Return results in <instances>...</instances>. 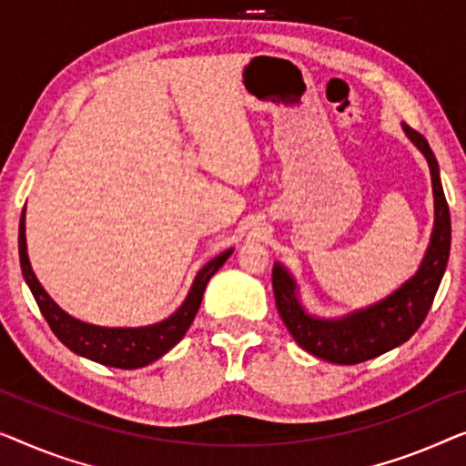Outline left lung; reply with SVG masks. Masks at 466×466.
<instances>
[{
  "label": "left lung",
  "mask_w": 466,
  "mask_h": 466,
  "mask_svg": "<svg viewBox=\"0 0 466 466\" xmlns=\"http://www.w3.org/2000/svg\"><path fill=\"white\" fill-rule=\"evenodd\" d=\"M405 135L420 149L431 168L435 196V226L418 272L410 280L376 304L361 308L339 319H319L306 312L298 298V285L279 261L272 268V289L280 319L293 339L310 355L338 365H355L380 357L414 336L427 319L432 299L441 283L450 258L451 224L439 165L429 141L418 130L405 127Z\"/></svg>",
  "instance_id": "8db88e82"
}]
</instances>
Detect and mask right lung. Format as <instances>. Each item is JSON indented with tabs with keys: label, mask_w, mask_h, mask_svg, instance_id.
<instances>
[{
	"label": "right lung",
	"mask_w": 466,
	"mask_h": 466,
	"mask_svg": "<svg viewBox=\"0 0 466 466\" xmlns=\"http://www.w3.org/2000/svg\"><path fill=\"white\" fill-rule=\"evenodd\" d=\"M232 251L234 248H228L200 268L192 287H189L186 301L168 319L146 327H99L69 317L44 291V287L39 285L34 274V268L29 264L27 238H25V211L21 215V224H18V255H21L23 277L27 280L44 319L48 320L50 329L76 355L107 367H117V370H139V367L154 363L186 336L200 308L208 279L226 264Z\"/></svg>",
	"instance_id": "right-lung-1"
}]
</instances>
